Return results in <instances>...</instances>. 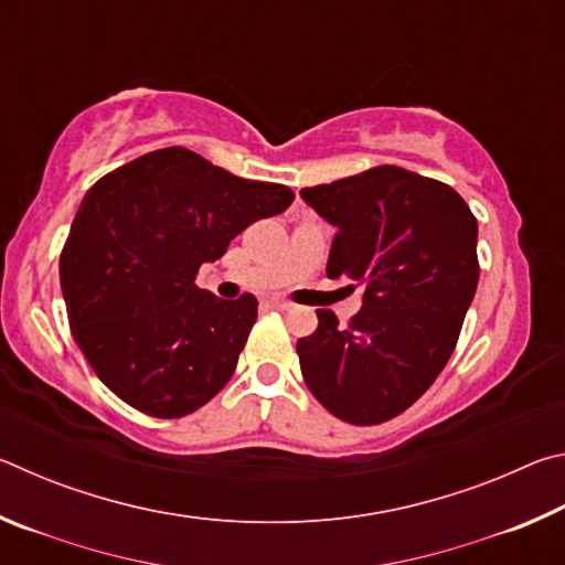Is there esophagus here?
I'll return each mask as SVG.
<instances>
[{
	"instance_id": "esophagus-1",
	"label": "esophagus",
	"mask_w": 565,
	"mask_h": 565,
	"mask_svg": "<svg viewBox=\"0 0 565 565\" xmlns=\"http://www.w3.org/2000/svg\"><path fill=\"white\" fill-rule=\"evenodd\" d=\"M266 306H269V309H276V311H286L291 303L284 301V299H269V301H266Z\"/></svg>"
}]
</instances>
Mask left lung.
<instances>
[{
  "label": "left lung",
  "mask_w": 565,
  "mask_h": 565,
  "mask_svg": "<svg viewBox=\"0 0 565 565\" xmlns=\"http://www.w3.org/2000/svg\"><path fill=\"white\" fill-rule=\"evenodd\" d=\"M301 196L337 228L327 276L363 289L347 327L319 309L317 331L296 341L303 381L347 424H384L426 394L456 349L478 284L476 216L444 181L391 164Z\"/></svg>",
  "instance_id": "obj_1"
}]
</instances>
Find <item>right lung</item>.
<instances>
[{"instance_id": "obj_1", "label": "right lung", "mask_w": 565, "mask_h": 565, "mask_svg": "<svg viewBox=\"0 0 565 565\" xmlns=\"http://www.w3.org/2000/svg\"><path fill=\"white\" fill-rule=\"evenodd\" d=\"M291 202L289 186L234 177L184 147L149 151L87 191L60 281L72 337L111 394L181 418L228 384L259 301L199 289V266Z\"/></svg>"}]
</instances>
